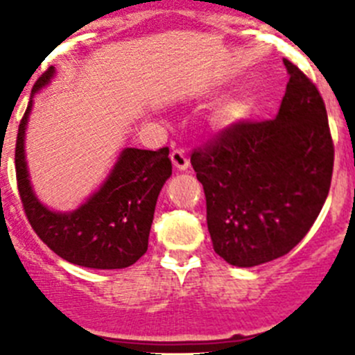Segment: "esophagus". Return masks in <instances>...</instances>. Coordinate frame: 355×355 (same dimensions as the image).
<instances>
[{"mask_svg": "<svg viewBox=\"0 0 355 355\" xmlns=\"http://www.w3.org/2000/svg\"><path fill=\"white\" fill-rule=\"evenodd\" d=\"M171 163H173V166L177 168V170L180 171H185L189 168V157L184 155V151H180V149H175V151H171Z\"/></svg>", "mask_w": 355, "mask_h": 355, "instance_id": "34e87169", "label": "esophagus"}]
</instances>
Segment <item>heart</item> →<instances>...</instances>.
<instances>
[{
  "label": "heart",
  "instance_id": "b5f03b06",
  "mask_svg": "<svg viewBox=\"0 0 355 355\" xmlns=\"http://www.w3.org/2000/svg\"><path fill=\"white\" fill-rule=\"evenodd\" d=\"M254 110V96L250 92H242L237 94L235 98L228 99L227 103L220 106L214 113V125L218 127H232V125H237L241 121H244L245 118H249V114Z\"/></svg>",
  "mask_w": 355,
  "mask_h": 355
}]
</instances>
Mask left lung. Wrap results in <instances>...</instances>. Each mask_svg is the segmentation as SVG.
Listing matches in <instances>:
<instances>
[{
	"instance_id": "left-lung-1",
	"label": "left lung",
	"mask_w": 355,
	"mask_h": 355,
	"mask_svg": "<svg viewBox=\"0 0 355 355\" xmlns=\"http://www.w3.org/2000/svg\"><path fill=\"white\" fill-rule=\"evenodd\" d=\"M284 63L288 84L277 118L227 127L191 156L214 252L239 268L290 252L330 192L335 149L323 98L299 67Z\"/></svg>"
}]
</instances>
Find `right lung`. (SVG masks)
<instances>
[{"mask_svg":"<svg viewBox=\"0 0 355 355\" xmlns=\"http://www.w3.org/2000/svg\"><path fill=\"white\" fill-rule=\"evenodd\" d=\"M53 75L55 67H49L34 84L32 96L48 85ZM32 96L15 144L17 185L28 223L37 237L68 263L94 270L132 266L148 250L157 196L171 175L170 151L123 149L98 192L75 211L56 213L35 198L28 180L24 139Z\"/></svg>","mask_w":355,"mask_h":355,"instance_id":"1","label":"right lung"}]
</instances>
